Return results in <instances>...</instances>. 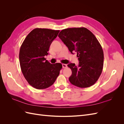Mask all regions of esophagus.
Here are the masks:
<instances>
[{
  "label": "esophagus",
  "instance_id": "obj_1",
  "mask_svg": "<svg viewBox=\"0 0 124 124\" xmlns=\"http://www.w3.org/2000/svg\"><path fill=\"white\" fill-rule=\"evenodd\" d=\"M62 68H67V65L66 64H65V63H63V64H62Z\"/></svg>",
  "mask_w": 124,
  "mask_h": 124
}]
</instances>
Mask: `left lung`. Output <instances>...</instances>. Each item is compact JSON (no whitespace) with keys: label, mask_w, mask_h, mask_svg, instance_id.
<instances>
[{"label":"left lung","mask_w":124,"mask_h":124,"mask_svg":"<svg viewBox=\"0 0 124 124\" xmlns=\"http://www.w3.org/2000/svg\"><path fill=\"white\" fill-rule=\"evenodd\" d=\"M58 37L71 53L77 54L79 61L78 66L67 65L72 71L70 83L81 88L94 84L102 73L104 59L102 48L95 35L85 27H75L62 30Z\"/></svg>","instance_id":"obj_1"}]
</instances>
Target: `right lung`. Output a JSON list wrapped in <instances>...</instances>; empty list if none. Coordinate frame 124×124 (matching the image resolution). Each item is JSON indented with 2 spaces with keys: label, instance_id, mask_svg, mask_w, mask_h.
Masks as SVG:
<instances>
[{
  "label": "right lung",
  "instance_id": "right-lung-1",
  "mask_svg": "<svg viewBox=\"0 0 124 124\" xmlns=\"http://www.w3.org/2000/svg\"><path fill=\"white\" fill-rule=\"evenodd\" d=\"M59 31L35 28L26 37L21 45L19 60L22 73L28 83L38 89L53 85L62 68L61 63L51 64L44 56Z\"/></svg>",
  "mask_w": 124,
  "mask_h": 124
}]
</instances>
